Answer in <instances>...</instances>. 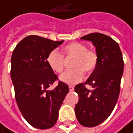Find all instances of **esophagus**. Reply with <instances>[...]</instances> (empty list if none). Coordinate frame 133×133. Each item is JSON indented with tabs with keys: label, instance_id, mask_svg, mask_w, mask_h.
Segmentation results:
<instances>
[{
	"label": "esophagus",
	"instance_id": "34e87169",
	"mask_svg": "<svg viewBox=\"0 0 133 133\" xmlns=\"http://www.w3.org/2000/svg\"><path fill=\"white\" fill-rule=\"evenodd\" d=\"M69 90H70L71 92H72V91L74 90V87L72 86V85H69Z\"/></svg>",
	"mask_w": 133,
	"mask_h": 133
}]
</instances>
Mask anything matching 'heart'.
I'll use <instances>...</instances> for the list:
<instances>
[{
	"mask_svg": "<svg viewBox=\"0 0 133 133\" xmlns=\"http://www.w3.org/2000/svg\"><path fill=\"white\" fill-rule=\"evenodd\" d=\"M61 54L56 50H51L46 57V63L50 69L56 73H61L64 70V57H73L71 70L66 71L60 79L67 84H76L84 78V72L90 74L97 68L98 64V54L94 50L87 49L86 44L79 42H72L65 45Z\"/></svg>",
	"mask_w": 133,
	"mask_h": 133,
	"instance_id": "heart-1",
	"label": "heart"
}]
</instances>
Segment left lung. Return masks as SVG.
Returning a JSON list of instances; mask_svg holds the SVG:
<instances>
[{
	"mask_svg": "<svg viewBox=\"0 0 133 133\" xmlns=\"http://www.w3.org/2000/svg\"><path fill=\"white\" fill-rule=\"evenodd\" d=\"M91 41L98 54L95 70L84 83L75 87L79 102L75 107L79 122L85 127H94L105 121L113 111L117 103L124 61L117 42L110 36L94 32L81 37ZM87 85L91 89H87Z\"/></svg>",
	"mask_w": 133,
	"mask_h": 133,
	"instance_id": "1",
	"label": "left lung"
}]
</instances>
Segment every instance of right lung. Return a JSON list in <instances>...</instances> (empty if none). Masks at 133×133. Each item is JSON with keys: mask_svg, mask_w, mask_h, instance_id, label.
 Wrapping results in <instances>:
<instances>
[{"mask_svg": "<svg viewBox=\"0 0 133 133\" xmlns=\"http://www.w3.org/2000/svg\"><path fill=\"white\" fill-rule=\"evenodd\" d=\"M63 42L31 35L22 39L12 53L11 77L16 103L28 123L39 129L55 125L60 107L69 91V86L61 81L54 90H48L58 78L46 59Z\"/></svg>", "mask_w": 133, "mask_h": 133, "instance_id": "obj_1", "label": "right lung"}]
</instances>
